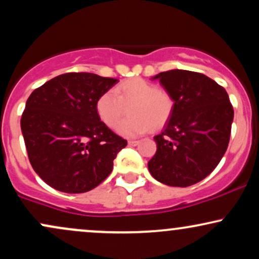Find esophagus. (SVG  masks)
Segmentation results:
<instances>
[{"label": "esophagus", "instance_id": "1", "mask_svg": "<svg viewBox=\"0 0 259 259\" xmlns=\"http://www.w3.org/2000/svg\"><path fill=\"white\" fill-rule=\"evenodd\" d=\"M127 144H129L130 146H136V145H139V141H136V140H130Z\"/></svg>", "mask_w": 259, "mask_h": 259}]
</instances>
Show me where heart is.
Masks as SVG:
<instances>
[{"label": "heart", "mask_w": 259, "mask_h": 259, "mask_svg": "<svg viewBox=\"0 0 259 259\" xmlns=\"http://www.w3.org/2000/svg\"><path fill=\"white\" fill-rule=\"evenodd\" d=\"M130 118L123 120L117 130L127 138L142 135L150 127L158 130L170 119L174 109V99L167 90L159 89L156 82L142 78L123 81L115 88L100 95L96 111L107 126L114 127L130 106Z\"/></svg>", "instance_id": "1"}]
</instances>
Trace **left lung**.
Segmentation results:
<instances>
[{
  "label": "left lung",
  "mask_w": 259,
  "mask_h": 259,
  "mask_svg": "<svg viewBox=\"0 0 259 259\" xmlns=\"http://www.w3.org/2000/svg\"><path fill=\"white\" fill-rule=\"evenodd\" d=\"M174 99L164 130L154 136L148 170L168 186L186 187L214 170L230 140L234 109L225 89L201 73L174 69L153 76Z\"/></svg>",
  "instance_id": "1"
}]
</instances>
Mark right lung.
<instances>
[{
    "label": "right lung",
    "mask_w": 259,
    "mask_h": 259,
    "mask_svg": "<svg viewBox=\"0 0 259 259\" xmlns=\"http://www.w3.org/2000/svg\"><path fill=\"white\" fill-rule=\"evenodd\" d=\"M115 82L92 73H65L31 92L20 127L31 167L47 185L81 194L111 174L127 142L101 121L96 101Z\"/></svg>",
    "instance_id": "1"
}]
</instances>
